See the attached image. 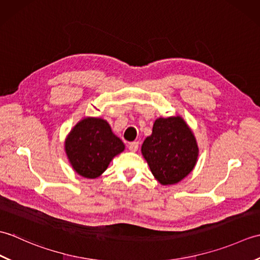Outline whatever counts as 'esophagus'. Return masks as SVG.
<instances>
[{
	"instance_id": "34e87169",
	"label": "esophagus",
	"mask_w": 260,
	"mask_h": 260,
	"mask_svg": "<svg viewBox=\"0 0 260 260\" xmlns=\"http://www.w3.org/2000/svg\"><path fill=\"white\" fill-rule=\"evenodd\" d=\"M128 148L131 152H136L139 150V142H132L128 144Z\"/></svg>"
}]
</instances>
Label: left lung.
<instances>
[{
  "mask_svg": "<svg viewBox=\"0 0 260 260\" xmlns=\"http://www.w3.org/2000/svg\"><path fill=\"white\" fill-rule=\"evenodd\" d=\"M198 152L194 135L180 116L156 119L142 145L153 175L164 185L185 178L194 168Z\"/></svg>",
  "mask_w": 260,
  "mask_h": 260,
  "instance_id": "obj_1",
  "label": "left lung"
}]
</instances>
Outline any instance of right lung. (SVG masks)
Listing matches in <instances>:
<instances>
[{
  "label": "right lung",
  "instance_id": "add662e5",
  "mask_svg": "<svg viewBox=\"0 0 260 260\" xmlns=\"http://www.w3.org/2000/svg\"><path fill=\"white\" fill-rule=\"evenodd\" d=\"M64 147L74 170L88 179L101 175L113 157L125 148L124 143L102 118H86L77 124L66 140Z\"/></svg>",
  "mask_w": 260,
  "mask_h": 260
}]
</instances>
